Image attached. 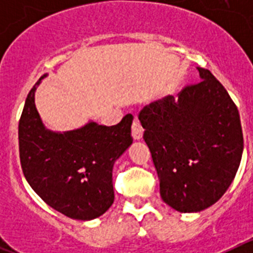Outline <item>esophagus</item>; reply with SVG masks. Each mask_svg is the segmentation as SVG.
Listing matches in <instances>:
<instances>
[{
    "mask_svg": "<svg viewBox=\"0 0 253 253\" xmlns=\"http://www.w3.org/2000/svg\"><path fill=\"white\" fill-rule=\"evenodd\" d=\"M143 128L138 119H134L133 125H131V135H133L134 140H139L143 137Z\"/></svg>",
    "mask_w": 253,
    "mask_h": 253,
    "instance_id": "esophagus-1",
    "label": "esophagus"
}]
</instances>
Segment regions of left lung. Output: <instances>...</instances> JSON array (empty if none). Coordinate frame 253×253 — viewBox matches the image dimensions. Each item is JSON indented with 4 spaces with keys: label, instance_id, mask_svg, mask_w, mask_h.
<instances>
[{
    "label": "left lung",
    "instance_id": "obj_1",
    "mask_svg": "<svg viewBox=\"0 0 253 253\" xmlns=\"http://www.w3.org/2000/svg\"><path fill=\"white\" fill-rule=\"evenodd\" d=\"M198 71L202 82L139 113L161 198L180 213L215 204L231 186L243 152L238 109L210 71Z\"/></svg>",
    "mask_w": 253,
    "mask_h": 253
}]
</instances>
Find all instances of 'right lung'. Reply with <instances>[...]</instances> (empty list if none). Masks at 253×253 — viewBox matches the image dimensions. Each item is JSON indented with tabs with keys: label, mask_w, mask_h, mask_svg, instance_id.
Listing matches in <instances>:
<instances>
[{
	"label": "right lung",
	"mask_w": 253,
	"mask_h": 253,
	"mask_svg": "<svg viewBox=\"0 0 253 253\" xmlns=\"http://www.w3.org/2000/svg\"><path fill=\"white\" fill-rule=\"evenodd\" d=\"M46 76L30 90L20 118L22 172L49 207L68 218L92 220L114 203L113 167L133 143V116L113 126L90 120L73 130H49L35 106V91Z\"/></svg>",
	"instance_id": "obj_1"
}]
</instances>
